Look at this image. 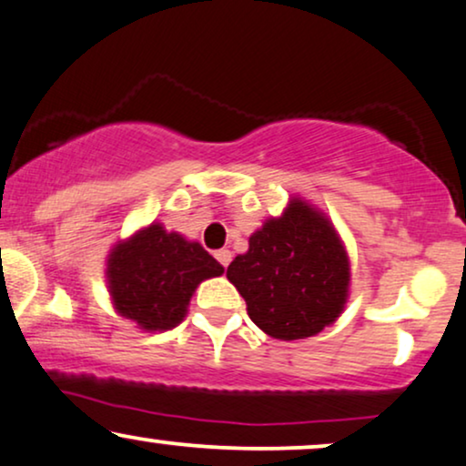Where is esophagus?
I'll use <instances>...</instances> for the list:
<instances>
[{
  "instance_id": "34e87169",
  "label": "esophagus",
  "mask_w": 466,
  "mask_h": 466,
  "mask_svg": "<svg viewBox=\"0 0 466 466\" xmlns=\"http://www.w3.org/2000/svg\"><path fill=\"white\" fill-rule=\"evenodd\" d=\"M216 259H218V263H220L222 268H227L228 263H231V259H233V252L228 250V248H222V250H216Z\"/></svg>"
}]
</instances>
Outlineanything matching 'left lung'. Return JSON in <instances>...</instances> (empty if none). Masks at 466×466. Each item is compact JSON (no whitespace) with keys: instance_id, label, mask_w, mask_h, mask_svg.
<instances>
[{"instance_id":"obj_1","label":"left lung","mask_w":466,"mask_h":466,"mask_svg":"<svg viewBox=\"0 0 466 466\" xmlns=\"http://www.w3.org/2000/svg\"><path fill=\"white\" fill-rule=\"evenodd\" d=\"M227 279L263 332L294 341L318 335L343 311L350 263L330 222L291 200L283 216L252 235L248 252L235 257Z\"/></svg>"}]
</instances>
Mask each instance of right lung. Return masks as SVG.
<instances>
[{"mask_svg":"<svg viewBox=\"0 0 466 466\" xmlns=\"http://www.w3.org/2000/svg\"><path fill=\"white\" fill-rule=\"evenodd\" d=\"M222 272L224 268L203 246L166 233L159 224L118 244L107 261L118 313L145 330H168L179 324L200 280Z\"/></svg>","mask_w":466,"mask_h":466,"instance_id":"1","label":"right lung"}]
</instances>
